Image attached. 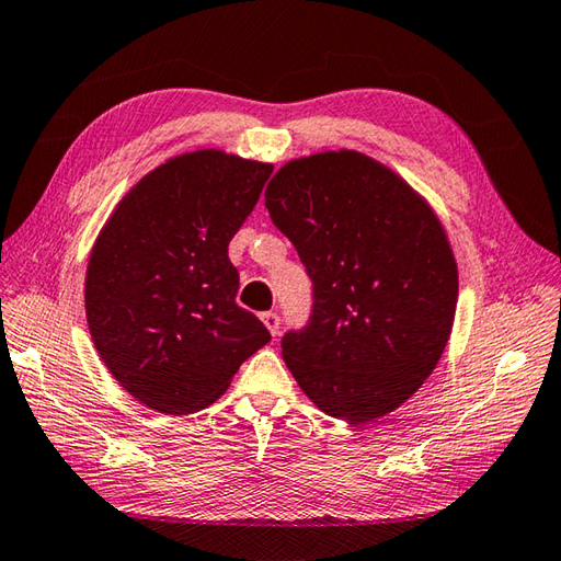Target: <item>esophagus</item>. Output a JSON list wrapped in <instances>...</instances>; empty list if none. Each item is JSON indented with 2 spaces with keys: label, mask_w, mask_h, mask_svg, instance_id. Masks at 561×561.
I'll return each instance as SVG.
<instances>
[{
  "label": "esophagus",
  "mask_w": 561,
  "mask_h": 561,
  "mask_svg": "<svg viewBox=\"0 0 561 561\" xmlns=\"http://www.w3.org/2000/svg\"><path fill=\"white\" fill-rule=\"evenodd\" d=\"M260 320L265 322V328L270 330V334L272 336H277L279 334V316L275 310H267V312H263V316H260Z\"/></svg>",
  "instance_id": "obj_1"
}]
</instances>
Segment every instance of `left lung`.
<instances>
[{"mask_svg": "<svg viewBox=\"0 0 561 561\" xmlns=\"http://www.w3.org/2000/svg\"><path fill=\"white\" fill-rule=\"evenodd\" d=\"M265 207L312 279L304 330L282 356L332 419L368 423L433 375L459 298L447 231L392 169L356 150L286 162Z\"/></svg>", "mask_w": 561, "mask_h": 561, "instance_id": "8db88e82", "label": "left lung"}]
</instances>
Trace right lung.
<instances>
[{"label":"right lung","mask_w":561,"mask_h":561,"mask_svg":"<svg viewBox=\"0 0 561 561\" xmlns=\"http://www.w3.org/2000/svg\"><path fill=\"white\" fill-rule=\"evenodd\" d=\"M272 164L195 150L142 176L114 207L85 272V318L112 377L148 409L195 413L270 342L237 304L229 241Z\"/></svg>","instance_id":"right-lung-1"}]
</instances>
